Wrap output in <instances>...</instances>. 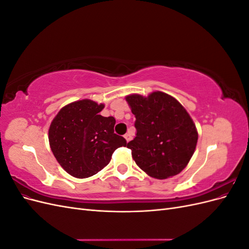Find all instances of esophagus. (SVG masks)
Returning <instances> with one entry per match:
<instances>
[{
    "label": "esophagus",
    "mask_w": 249,
    "mask_h": 249,
    "mask_svg": "<svg viewBox=\"0 0 249 249\" xmlns=\"http://www.w3.org/2000/svg\"><path fill=\"white\" fill-rule=\"evenodd\" d=\"M124 139H125V140H126V142H129V141H130V140H131V139H132V137H131V136H130V135H129V134H125V135H124Z\"/></svg>",
    "instance_id": "esophagus-1"
}]
</instances>
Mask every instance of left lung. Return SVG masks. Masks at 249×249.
<instances>
[{
    "label": "left lung",
    "mask_w": 249,
    "mask_h": 249,
    "mask_svg": "<svg viewBox=\"0 0 249 249\" xmlns=\"http://www.w3.org/2000/svg\"><path fill=\"white\" fill-rule=\"evenodd\" d=\"M136 117V136L127 143L133 159L148 176L167 178L182 171L197 143V131L185 108L160 91L125 97Z\"/></svg>",
    "instance_id": "1"
}]
</instances>
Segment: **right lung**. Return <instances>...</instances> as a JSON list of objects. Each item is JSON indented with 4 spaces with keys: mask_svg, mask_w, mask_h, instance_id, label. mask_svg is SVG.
<instances>
[{
    "mask_svg": "<svg viewBox=\"0 0 249 249\" xmlns=\"http://www.w3.org/2000/svg\"><path fill=\"white\" fill-rule=\"evenodd\" d=\"M103 109V104L78 101L63 107L51 124L52 152L74 178L95 175L109 164L116 148L126 145L125 139L114 133L115 118L102 116Z\"/></svg>",
    "mask_w": 249,
    "mask_h": 249,
    "instance_id": "obj_1",
    "label": "right lung"
}]
</instances>
